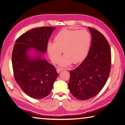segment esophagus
Instances as JSON below:
<instances>
[{
    "mask_svg": "<svg viewBox=\"0 0 125 125\" xmlns=\"http://www.w3.org/2000/svg\"><path fill=\"white\" fill-rule=\"evenodd\" d=\"M63 70V69H61V68H57L56 69V71L58 73H59L60 72Z\"/></svg>",
    "mask_w": 125,
    "mask_h": 125,
    "instance_id": "esophagus-1",
    "label": "esophagus"
}]
</instances>
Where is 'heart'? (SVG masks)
Returning a JSON list of instances; mask_svg holds the SVG:
<instances>
[{"label": "heart", "mask_w": 125, "mask_h": 125, "mask_svg": "<svg viewBox=\"0 0 125 125\" xmlns=\"http://www.w3.org/2000/svg\"><path fill=\"white\" fill-rule=\"evenodd\" d=\"M91 42V36L87 31L68 30L60 31L54 38V43H47V52L52 62L59 63L61 67H66L73 62L82 61L88 54Z\"/></svg>", "instance_id": "heart-1"}]
</instances>
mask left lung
Instances as JSON below:
<instances>
[{
    "label": "left lung",
    "instance_id": "1",
    "mask_svg": "<svg viewBox=\"0 0 125 125\" xmlns=\"http://www.w3.org/2000/svg\"><path fill=\"white\" fill-rule=\"evenodd\" d=\"M92 43L87 56L77 68L70 71V91L78 100L94 97L105 85L111 69V49L108 42L96 30L88 27Z\"/></svg>",
    "mask_w": 125,
    "mask_h": 125
}]
</instances>
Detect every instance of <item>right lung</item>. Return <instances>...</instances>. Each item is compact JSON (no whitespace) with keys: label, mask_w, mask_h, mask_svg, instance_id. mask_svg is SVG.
Masks as SVG:
<instances>
[{"label":"right lung","mask_w":125,"mask_h":125,"mask_svg":"<svg viewBox=\"0 0 125 125\" xmlns=\"http://www.w3.org/2000/svg\"><path fill=\"white\" fill-rule=\"evenodd\" d=\"M55 29L45 27L28 31L17 39L14 46L11 61L15 79L26 94L35 99L49 94L58 76L56 70L43 54Z\"/></svg>","instance_id":"right-lung-1"}]
</instances>
